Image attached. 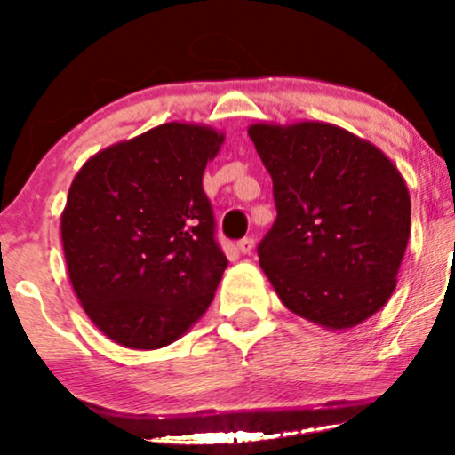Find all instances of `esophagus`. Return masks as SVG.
<instances>
[{
	"mask_svg": "<svg viewBox=\"0 0 455 455\" xmlns=\"http://www.w3.org/2000/svg\"><path fill=\"white\" fill-rule=\"evenodd\" d=\"M237 248H239V252H242V254H250V252H252V250H254V239H252V237L239 239Z\"/></svg>",
	"mask_w": 455,
	"mask_h": 455,
	"instance_id": "obj_1",
	"label": "esophagus"
}]
</instances>
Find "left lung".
Wrapping results in <instances>:
<instances>
[{
    "label": "left lung",
    "mask_w": 455,
    "mask_h": 455,
    "mask_svg": "<svg viewBox=\"0 0 455 455\" xmlns=\"http://www.w3.org/2000/svg\"><path fill=\"white\" fill-rule=\"evenodd\" d=\"M278 218L259 263L280 301L325 329L363 323L389 301L411 235V196L394 162L323 122L252 124Z\"/></svg>",
    "instance_id": "1"
}]
</instances>
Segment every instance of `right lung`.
Segmentation results:
<instances>
[{
  "label": "right lung",
  "mask_w": 455,
  "mask_h": 455,
  "mask_svg": "<svg viewBox=\"0 0 455 455\" xmlns=\"http://www.w3.org/2000/svg\"><path fill=\"white\" fill-rule=\"evenodd\" d=\"M224 134L162 124L98 151L61 213L68 275L107 338L151 351L205 315L228 260L216 243L203 171Z\"/></svg>",
  "instance_id": "obj_1"
}]
</instances>
